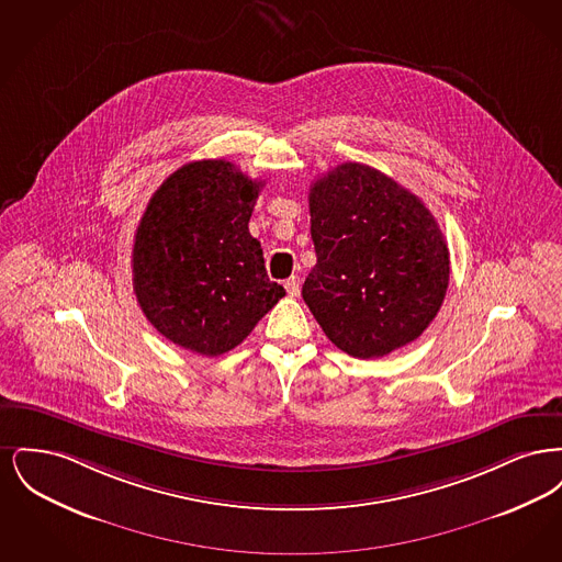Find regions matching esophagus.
Instances as JSON below:
<instances>
[{
    "mask_svg": "<svg viewBox=\"0 0 562 562\" xmlns=\"http://www.w3.org/2000/svg\"><path fill=\"white\" fill-rule=\"evenodd\" d=\"M284 289H286V293L291 294V296H299L301 294V280H299V276L286 278L284 280Z\"/></svg>",
    "mask_w": 562,
    "mask_h": 562,
    "instance_id": "1",
    "label": "esophagus"
}]
</instances>
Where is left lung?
<instances>
[{
    "label": "left lung",
    "mask_w": 562,
    "mask_h": 562,
    "mask_svg": "<svg viewBox=\"0 0 562 562\" xmlns=\"http://www.w3.org/2000/svg\"><path fill=\"white\" fill-rule=\"evenodd\" d=\"M316 266L303 299L324 335L353 358L415 341L449 286V248L426 204L387 175L346 161L310 188Z\"/></svg>",
    "instance_id": "1"
}]
</instances>
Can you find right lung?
<instances>
[{
    "label": "right lung",
    "mask_w": 562,
    "mask_h": 562,
    "mask_svg": "<svg viewBox=\"0 0 562 562\" xmlns=\"http://www.w3.org/2000/svg\"><path fill=\"white\" fill-rule=\"evenodd\" d=\"M263 181L227 160L189 161L151 195L136 227V301L181 348L221 356L240 346L286 294L271 282L248 221Z\"/></svg>",
    "instance_id": "add662e5"
}]
</instances>
